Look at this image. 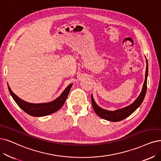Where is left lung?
<instances>
[{
	"label": "left lung",
	"instance_id": "8db88e82",
	"mask_svg": "<svg viewBox=\"0 0 161 161\" xmlns=\"http://www.w3.org/2000/svg\"><path fill=\"white\" fill-rule=\"evenodd\" d=\"M146 63H147V67H146L145 77V81L143 83L142 90H141V92L139 94L138 97L136 98V100L130 105L124 107L123 108L118 109V110H114V111L107 110H105V109L100 108L98 105H97L92 94L91 101H92V107L95 113L97 114L99 117H100L101 118L110 121H114V122L119 121L126 118L127 117L130 116L131 114H133L140 106L141 103L143 102L145 98L146 91H147V76H148V62H147V58H146Z\"/></svg>",
	"mask_w": 161,
	"mask_h": 161
}]
</instances>
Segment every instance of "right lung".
Instances as JSON below:
<instances>
[{"instance_id": "1", "label": "right lung", "mask_w": 161, "mask_h": 161, "mask_svg": "<svg viewBox=\"0 0 161 161\" xmlns=\"http://www.w3.org/2000/svg\"><path fill=\"white\" fill-rule=\"evenodd\" d=\"M72 86L73 84L69 85L64 90L63 92L61 94L59 97L53 101L46 103H40V104H33V103L25 102L18 97L12 91V90L10 89L8 84V88L10 94L12 96V98L14 99V100L18 104V106L25 112H26L28 114L34 117L46 116V115H50L57 112V110H59L63 106L64 103H65Z\"/></svg>"}]
</instances>
